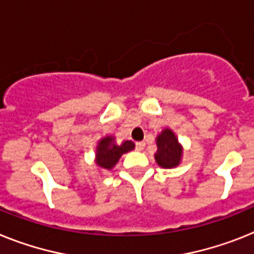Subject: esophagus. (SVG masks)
<instances>
[{"instance_id":"obj_1","label":"esophagus","mask_w":254,"mask_h":254,"mask_svg":"<svg viewBox=\"0 0 254 254\" xmlns=\"http://www.w3.org/2000/svg\"><path fill=\"white\" fill-rule=\"evenodd\" d=\"M144 146H146L144 142H137V143H135V148H137V151H142L144 148Z\"/></svg>"}]
</instances>
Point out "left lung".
<instances>
[{"instance_id":"8db88e82","label":"left lung","mask_w":254,"mask_h":254,"mask_svg":"<svg viewBox=\"0 0 254 254\" xmlns=\"http://www.w3.org/2000/svg\"><path fill=\"white\" fill-rule=\"evenodd\" d=\"M157 152L155 160L161 168L172 169L180 165L182 160L183 148L177 139L176 134L170 129H164L156 137Z\"/></svg>"}]
</instances>
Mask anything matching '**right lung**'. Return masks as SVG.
Returning a JSON list of instances; mask_svg holds the SVG:
<instances>
[{
	"label": "right lung",
	"mask_w": 254,
	"mask_h": 254,
	"mask_svg": "<svg viewBox=\"0 0 254 254\" xmlns=\"http://www.w3.org/2000/svg\"><path fill=\"white\" fill-rule=\"evenodd\" d=\"M134 143L131 140H124L121 144H116L115 137L107 135L98 142L95 152V164L102 169L111 170L115 167L124 153L134 150Z\"/></svg>",
	"instance_id": "1"
}]
</instances>
